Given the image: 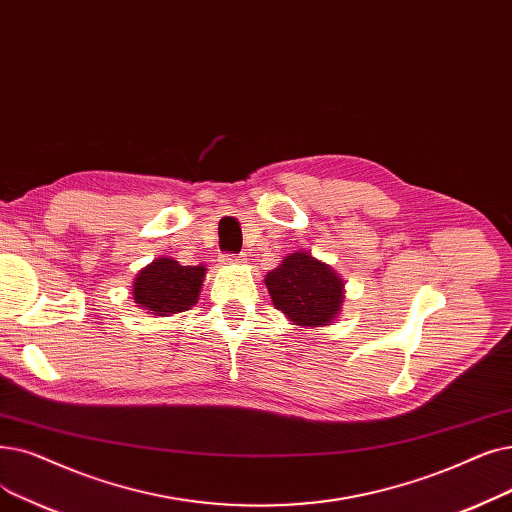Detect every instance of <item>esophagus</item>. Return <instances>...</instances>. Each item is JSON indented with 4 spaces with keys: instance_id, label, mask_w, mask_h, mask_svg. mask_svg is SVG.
<instances>
[{
    "instance_id": "34e87169",
    "label": "esophagus",
    "mask_w": 512,
    "mask_h": 512,
    "mask_svg": "<svg viewBox=\"0 0 512 512\" xmlns=\"http://www.w3.org/2000/svg\"><path fill=\"white\" fill-rule=\"evenodd\" d=\"M221 261H224V263H242V261H244V255H242V253H240V255L224 253V255H221Z\"/></svg>"
}]
</instances>
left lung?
Masks as SVG:
<instances>
[{
  "instance_id": "obj_1",
  "label": "left lung",
  "mask_w": 512,
  "mask_h": 512,
  "mask_svg": "<svg viewBox=\"0 0 512 512\" xmlns=\"http://www.w3.org/2000/svg\"><path fill=\"white\" fill-rule=\"evenodd\" d=\"M274 305L301 326H324L339 314L343 282L309 253H291L265 276Z\"/></svg>"
}]
</instances>
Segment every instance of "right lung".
Wrapping results in <instances>:
<instances>
[{
  "mask_svg": "<svg viewBox=\"0 0 512 512\" xmlns=\"http://www.w3.org/2000/svg\"><path fill=\"white\" fill-rule=\"evenodd\" d=\"M203 276V265H182L171 257L154 259L133 282V299L150 314L171 316L196 303Z\"/></svg>",
  "mask_w": 512,
  "mask_h": 512,
  "instance_id": "obj_1",
  "label": "right lung"
}]
</instances>
